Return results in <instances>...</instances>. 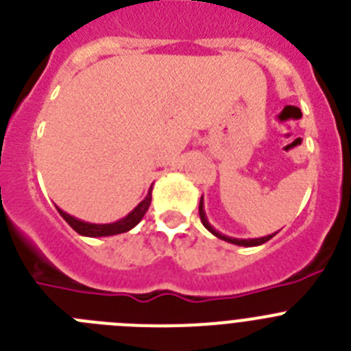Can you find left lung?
I'll use <instances>...</instances> for the list:
<instances>
[{
  "label": "left lung",
  "mask_w": 351,
  "mask_h": 351,
  "mask_svg": "<svg viewBox=\"0 0 351 351\" xmlns=\"http://www.w3.org/2000/svg\"><path fill=\"white\" fill-rule=\"evenodd\" d=\"M199 217H201V222H203V226L206 227L208 230H210L211 234H213V236H217V238H220V239H223V241H227V243H232V245H238V246H258V245H262V243L269 241V239L273 238L274 234H276V232H274V234L264 236V238H254V239H238V238H230V236H226V234H222V232H219V230L215 229V227L211 226L210 222H208V219H206V213H204V204H203V197H201V201H199Z\"/></svg>",
  "instance_id": "obj_1"
}]
</instances>
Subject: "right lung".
Here are the masks:
<instances>
[{"label": "right lung", "instance_id": "obj_1", "mask_svg": "<svg viewBox=\"0 0 351 351\" xmlns=\"http://www.w3.org/2000/svg\"><path fill=\"white\" fill-rule=\"evenodd\" d=\"M152 203V187L148 189V194L147 197L138 204L134 210L131 211L129 215H125L124 219L117 220V222L112 223H90V222H84V220L77 219L73 215L66 213L62 211L61 208H58L59 215H61L62 219L69 223V227L73 230H77L80 236H89V238H103V236H115V234H122V232H128L131 230L132 227H136L138 223L141 222V219L145 217L147 213L148 206Z\"/></svg>", "mask_w": 351, "mask_h": 351}]
</instances>
